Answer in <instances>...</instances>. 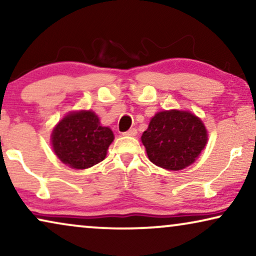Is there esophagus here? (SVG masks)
Masks as SVG:
<instances>
[{
    "mask_svg": "<svg viewBox=\"0 0 256 256\" xmlns=\"http://www.w3.org/2000/svg\"><path fill=\"white\" fill-rule=\"evenodd\" d=\"M136 134H138V130H136L135 128H132V129H129L128 132H124V136H135Z\"/></svg>",
    "mask_w": 256,
    "mask_h": 256,
    "instance_id": "1",
    "label": "esophagus"
}]
</instances>
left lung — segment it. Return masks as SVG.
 <instances>
[{
	"mask_svg": "<svg viewBox=\"0 0 256 256\" xmlns=\"http://www.w3.org/2000/svg\"><path fill=\"white\" fill-rule=\"evenodd\" d=\"M141 140L155 166L177 171L198 158L208 142V132L190 112L171 110L158 112Z\"/></svg>",
	"mask_w": 256,
	"mask_h": 256,
	"instance_id": "1",
	"label": "left lung"
}]
</instances>
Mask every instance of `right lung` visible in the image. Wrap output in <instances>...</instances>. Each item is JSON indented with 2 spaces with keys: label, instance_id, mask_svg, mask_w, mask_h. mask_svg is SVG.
<instances>
[{
  "label": "right lung",
  "instance_id": "right-lung-1",
  "mask_svg": "<svg viewBox=\"0 0 256 256\" xmlns=\"http://www.w3.org/2000/svg\"><path fill=\"white\" fill-rule=\"evenodd\" d=\"M114 140L110 128L102 127L92 110L68 113L51 134L54 152L72 169H87L104 160Z\"/></svg>",
  "mask_w": 256,
  "mask_h": 256
}]
</instances>
